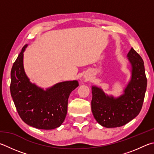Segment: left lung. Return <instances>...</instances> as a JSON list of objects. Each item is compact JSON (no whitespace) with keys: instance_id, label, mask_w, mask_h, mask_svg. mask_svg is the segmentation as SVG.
<instances>
[{"instance_id":"obj_1","label":"left lung","mask_w":154,"mask_h":154,"mask_svg":"<svg viewBox=\"0 0 154 154\" xmlns=\"http://www.w3.org/2000/svg\"><path fill=\"white\" fill-rule=\"evenodd\" d=\"M127 57L132 66V77L122 96L114 99L101 89L92 87V113L97 122L106 128L128 123L138 115L143 106L147 88L143 60L133 48Z\"/></svg>"}]
</instances>
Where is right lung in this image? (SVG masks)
Returning a JSON list of instances; mask_svg holds the SVG:
<instances>
[{
  "label": "right lung",
  "instance_id": "obj_1",
  "mask_svg": "<svg viewBox=\"0 0 154 154\" xmlns=\"http://www.w3.org/2000/svg\"><path fill=\"white\" fill-rule=\"evenodd\" d=\"M22 48L11 69L10 90L14 104L22 121L39 129H54L62 125L67 112L68 99L79 85L77 81L57 83L44 91L29 80L23 69Z\"/></svg>",
  "mask_w": 154,
  "mask_h": 154
}]
</instances>
